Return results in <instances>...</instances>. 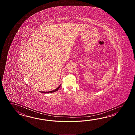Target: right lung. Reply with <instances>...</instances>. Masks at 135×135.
<instances>
[{
  "instance_id": "add662e5",
  "label": "right lung",
  "mask_w": 135,
  "mask_h": 135,
  "mask_svg": "<svg viewBox=\"0 0 135 135\" xmlns=\"http://www.w3.org/2000/svg\"><path fill=\"white\" fill-rule=\"evenodd\" d=\"M61 86V84L59 85V86H58V87L57 88H56V89H55V90H52V91H49V92H41V91H40V93H44V94H46V93H47V94H48V93H53V92H56V91H58V89H59L60 88V87Z\"/></svg>"
}]
</instances>
